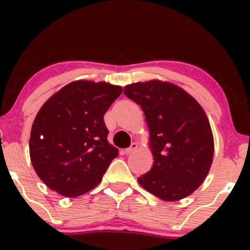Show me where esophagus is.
<instances>
[{
  "label": "esophagus",
  "mask_w": 250,
  "mask_h": 250,
  "mask_svg": "<svg viewBox=\"0 0 250 250\" xmlns=\"http://www.w3.org/2000/svg\"><path fill=\"white\" fill-rule=\"evenodd\" d=\"M136 149H137V143L136 142H133L130 145V147L125 149V150L123 151V153H125V155H130V154H133L134 151L136 150Z\"/></svg>",
  "instance_id": "obj_1"
}]
</instances>
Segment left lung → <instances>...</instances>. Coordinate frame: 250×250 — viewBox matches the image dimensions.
<instances>
[{"mask_svg":"<svg viewBox=\"0 0 250 250\" xmlns=\"http://www.w3.org/2000/svg\"><path fill=\"white\" fill-rule=\"evenodd\" d=\"M125 95L141 105L154 156L139 177L146 190L163 201H179L202 185L214 156V137L200 103L179 85L160 80L131 83Z\"/></svg>","mask_w":250,"mask_h":250,"instance_id":"1","label":"left lung"}]
</instances>
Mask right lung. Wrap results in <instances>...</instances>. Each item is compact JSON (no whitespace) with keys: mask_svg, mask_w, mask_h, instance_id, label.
I'll list each match as a JSON object with an SVG mask.
<instances>
[{"mask_svg":"<svg viewBox=\"0 0 250 250\" xmlns=\"http://www.w3.org/2000/svg\"><path fill=\"white\" fill-rule=\"evenodd\" d=\"M122 87L74 81L39 110L31 127L29 153L37 176L59 194L76 197L101 182L119 154L108 142L105 111Z\"/></svg>","mask_w":250,"mask_h":250,"instance_id":"add662e5","label":"right lung"}]
</instances>
